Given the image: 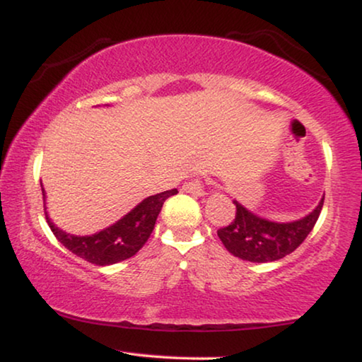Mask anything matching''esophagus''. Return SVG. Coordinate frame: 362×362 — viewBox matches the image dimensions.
I'll return each instance as SVG.
<instances>
[{
    "instance_id": "esophagus-1",
    "label": "esophagus",
    "mask_w": 362,
    "mask_h": 362,
    "mask_svg": "<svg viewBox=\"0 0 362 362\" xmlns=\"http://www.w3.org/2000/svg\"><path fill=\"white\" fill-rule=\"evenodd\" d=\"M185 191L194 196H202L204 194V182H202V180H199V177H196V180H191L189 182H186Z\"/></svg>"
}]
</instances>
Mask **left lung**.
<instances>
[{
    "mask_svg": "<svg viewBox=\"0 0 362 362\" xmlns=\"http://www.w3.org/2000/svg\"><path fill=\"white\" fill-rule=\"evenodd\" d=\"M325 196L313 212L300 221L272 222L255 216L244 206L234 201L235 219L229 226L217 230V235L232 255L242 260L274 262L284 259L295 249H298L318 221Z\"/></svg>",
    "mask_w": 362,
    "mask_h": 362,
    "instance_id": "left-lung-1",
    "label": "left lung"
}]
</instances>
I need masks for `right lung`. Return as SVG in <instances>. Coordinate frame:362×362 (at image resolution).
Returning <instances> with one entry per match:
<instances>
[{
    "instance_id": "obj_1",
    "label": "right lung",
    "mask_w": 362,
    "mask_h": 362,
    "mask_svg": "<svg viewBox=\"0 0 362 362\" xmlns=\"http://www.w3.org/2000/svg\"><path fill=\"white\" fill-rule=\"evenodd\" d=\"M42 187V182H41ZM177 189H170L160 194L150 196L143 199L140 204L123 216L120 221L112 224L92 235H72L59 229L54 222L49 219L46 209V219L51 227L52 234L61 244L76 254L81 259L90 262L95 265H112L117 262L127 260L136 254L145 245L148 237L155 229L156 217L160 214L163 202L170 196H175ZM42 197L46 201V192L42 187ZM46 207V206H44Z\"/></svg>"
}]
</instances>
